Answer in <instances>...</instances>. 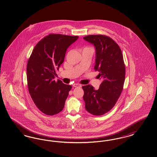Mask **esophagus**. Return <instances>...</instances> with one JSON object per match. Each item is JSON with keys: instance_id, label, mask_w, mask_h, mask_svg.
<instances>
[{"instance_id": "esophagus-1", "label": "esophagus", "mask_w": 157, "mask_h": 157, "mask_svg": "<svg viewBox=\"0 0 157 157\" xmlns=\"http://www.w3.org/2000/svg\"><path fill=\"white\" fill-rule=\"evenodd\" d=\"M73 86H74V87H75V88H76V87H81V86H82V85H81V84H79V83H74V84L73 85Z\"/></svg>"}]
</instances>
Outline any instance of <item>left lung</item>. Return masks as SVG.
I'll list each match as a JSON object with an SVG mask.
<instances>
[{"label": "left lung", "instance_id": "obj_1", "mask_svg": "<svg viewBox=\"0 0 157 157\" xmlns=\"http://www.w3.org/2000/svg\"><path fill=\"white\" fill-rule=\"evenodd\" d=\"M83 39L95 47L94 69L103 80L98 90L90 85L82 86L85 109L92 115H102L115 106L123 90L125 77L123 55L119 45L109 36L90 35Z\"/></svg>", "mask_w": 157, "mask_h": 157}]
</instances>
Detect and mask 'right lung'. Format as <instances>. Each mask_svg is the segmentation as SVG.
<instances>
[{
	"mask_svg": "<svg viewBox=\"0 0 157 157\" xmlns=\"http://www.w3.org/2000/svg\"><path fill=\"white\" fill-rule=\"evenodd\" d=\"M79 36L49 34L35 46L28 60L26 75L30 97L37 108L48 115L63 109L72 86L54 80L68 47Z\"/></svg>",
	"mask_w": 157,
	"mask_h": 157,
	"instance_id": "add662e5",
	"label": "right lung"
}]
</instances>
